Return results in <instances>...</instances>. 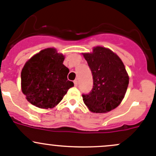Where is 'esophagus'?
Returning <instances> with one entry per match:
<instances>
[{"label":"esophagus","mask_w":156,"mask_h":156,"mask_svg":"<svg viewBox=\"0 0 156 156\" xmlns=\"http://www.w3.org/2000/svg\"><path fill=\"white\" fill-rule=\"evenodd\" d=\"M74 84H75V87L78 86V80H75V81H74Z\"/></svg>","instance_id":"esophagus-1"}]
</instances>
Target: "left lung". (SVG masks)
I'll return each mask as SVG.
<instances>
[{"label":"left lung","instance_id":"left-lung-1","mask_svg":"<svg viewBox=\"0 0 156 156\" xmlns=\"http://www.w3.org/2000/svg\"><path fill=\"white\" fill-rule=\"evenodd\" d=\"M83 56L94 80L90 92L82 94L84 104L92 112L105 113L114 109L123 100L129 84L122 59L111 50L100 46Z\"/></svg>","mask_w":156,"mask_h":156}]
</instances>
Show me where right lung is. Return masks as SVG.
<instances>
[{
    "label": "right lung",
    "instance_id": "add662e5",
    "mask_svg": "<svg viewBox=\"0 0 156 156\" xmlns=\"http://www.w3.org/2000/svg\"><path fill=\"white\" fill-rule=\"evenodd\" d=\"M65 57L55 48H47L34 55L21 72L22 91L30 103L41 108L56 106L74 83L67 78L69 70Z\"/></svg>",
    "mask_w": 156,
    "mask_h": 156
}]
</instances>
